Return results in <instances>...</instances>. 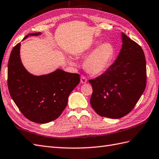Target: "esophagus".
Returning a JSON list of instances; mask_svg holds the SVG:
<instances>
[{
	"label": "esophagus",
	"mask_w": 159,
	"mask_h": 159,
	"mask_svg": "<svg viewBox=\"0 0 159 159\" xmlns=\"http://www.w3.org/2000/svg\"><path fill=\"white\" fill-rule=\"evenodd\" d=\"M80 83L82 84H84V83H87V79L85 76H81V77H80Z\"/></svg>",
	"instance_id": "34e87169"
}]
</instances>
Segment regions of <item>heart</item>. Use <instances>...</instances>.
<instances>
[{
  "label": "heart",
  "instance_id": "heart-1",
  "mask_svg": "<svg viewBox=\"0 0 159 159\" xmlns=\"http://www.w3.org/2000/svg\"><path fill=\"white\" fill-rule=\"evenodd\" d=\"M99 41H95L88 49L86 53L97 47L87 55L83 63L84 69L92 75H99L105 72L111 66L115 55V49L112 44L104 43L99 45ZM68 61L71 65H75L71 59H69Z\"/></svg>",
  "mask_w": 159,
  "mask_h": 159
}]
</instances>
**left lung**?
<instances>
[{
    "mask_svg": "<svg viewBox=\"0 0 159 159\" xmlns=\"http://www.w3.org/2000/svg\"><path fill=\"white\" fill-rule=\"evenodd\" d=\"M122 47L115 62L89 83L90 104L99 116L120 119L129 113L146 84L144 53L138 44L121 33Z\"/></svg>",
    "mask_w": 159,
    "mask_h": 159,
    "instance_id": "8db88e82",
    "label": "left lung"
}]
</instances>
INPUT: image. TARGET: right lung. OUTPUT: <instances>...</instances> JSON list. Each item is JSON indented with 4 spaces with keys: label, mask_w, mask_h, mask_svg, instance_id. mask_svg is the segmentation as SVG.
I'll return each mask as SVG.
<instances>
[{
    "label": "right lung",
    "mask_w": 159,
    "mask_h": 159,
    "mask_svg": "<svg viewBox=\"0 0 159 159\" xmlns=\"http://www.w3.org/2000/svg\"><path fill=\"white\" fill-rule=\"evenodd\" d=\"M41 32L30 33L28 36ZM21 43L13 47L8 62V88L13 102L28 119L47 123L61 115L68 104L69 95L80 83L78 74L58 68L40 76L30 73L20 58Z\"/></svg>",
    "instance_id": "1"
}]
</instances>
